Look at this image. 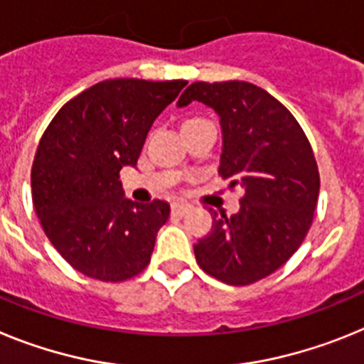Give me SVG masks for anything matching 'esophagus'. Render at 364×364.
I'll return each instance as SVG.
<instances>
[{
    "instance_id": "34e87169",
    "label": "esophagus",
    "mask_w": 364,
    "mask_h": 364,
    "mask_svg": "<svg viewBox=\"0 0 364 364\" xmlns=\"http://www.w3.org/2000/svg\"><path fill=\"white\" fill-rule=\"evenodd\" d=\"M188 210H191V207H188V205L172 203V214H176V216H185Z\"/></svg>"
}]
</instances>
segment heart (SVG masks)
I'll return each mask as SVG.
<instances>
[{
	"instance_id": "obj_1",
	"label": "heart",
	"mask_w": 364,
	"mask_h": 364,
	"mask_svg": "<svg viewBox=\"0 0 364 364\" xmlns=\"http://www.w3.org/2000/svg\"><path fill=\"white\" fill-rule=\"evenodd\" d=\"M191 121H194V119H191ZM186 122H188V121H186Z\"/></svg>"
}]
</instances>
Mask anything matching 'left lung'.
<instances>
[{"label": "left lung", "mask_w": 364, "mask_h": 364, "mask_svg": "<svg viewBox=\"0 0 364 364\" xmlns=\"http://www.w3.org/2000/svg\"><path fill=\"white\" fill-rule=\"evenodd\" d=\"M192 100L220 115V176L240 186V210L213 213V229L194 245L196 262L230 286H249L282 267L304 242L318 200L317 161L295 117L262 87L242 80L194 82Z\"/></svg>", "instance_id": "left-lung-1"}]
</instances>
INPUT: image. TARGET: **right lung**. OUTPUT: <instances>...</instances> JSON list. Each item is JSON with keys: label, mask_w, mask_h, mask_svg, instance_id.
Wrapping results in <instances>:
<instances>
[{"label": "right lung", "mask_w": 364, "mask_h": 364, "mask_svg": "<svg viewBox=\"0 0 364 364\" xmlns=\"http://www.w3.org/2000/svg\"><path fill=\"white\" fill-rule=\"evenodd\" d=\"M186 80L113 78L60 107L43 132L33 170V203L43 232L86 277L124 282L150 264L166 201L122 198L121 168L135 166L144 139Z\"/></svg>", "instance_id": "obj_1"}]
</instances>
